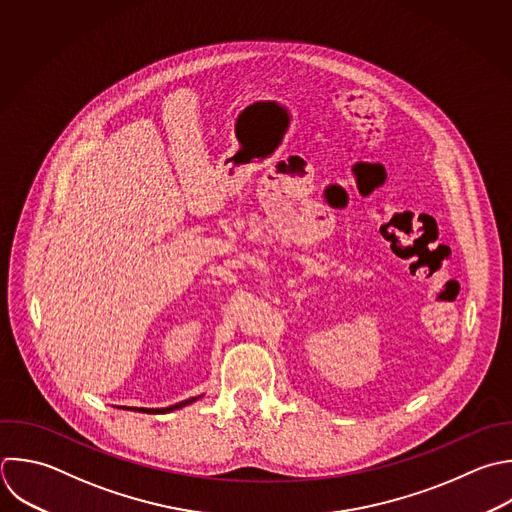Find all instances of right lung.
Returning a JSON list of instances; mask_svg holds the SVG:
<instances>
[{"instance_id":"obj_1","label":"right lung","mask_w":512,"mask_h":512,"mask_svg":"<svg viewBox=\"0 0 512 512\" xmlns=\"http://www.w3.org/2000/svg\"><path fill=\"white\" fill-rule=\"evenodd\" d=\"M198 398H202V396H194V398L182 400V402H178V404H172V406H166V408H138V406H132V408H126V410H134V412H146V414H166V412L178 410V408H182V406H188V404L196 402Z\"/></svg>"}]
</instances>
